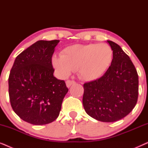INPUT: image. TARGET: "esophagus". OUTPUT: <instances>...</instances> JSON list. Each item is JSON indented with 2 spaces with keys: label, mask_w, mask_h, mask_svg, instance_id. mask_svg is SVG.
I'll return each instance as SVG.
<instances>
[{
  "label": "esophagus",
  "mask_w": 148,
  "mask_h": 148,
  "mask_svg": "<svg viewBox=\"0 0 148 148\" xmlns=\"http://www.w3.org/2000/svg\"><path fill=\"white\" fill-rule=\"evenodd\" d=\"M75 84V81H73V80H67L66 82V86L68 87V88H70V87L72 85H73Z\"/></svg>",
  "instance_id": "1"
}]
</instances>
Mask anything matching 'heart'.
Returning a JSON list of instances; mask_svg holds the SVG:
<instances>
[{"mask_svg": "<svg viewBox=\"0 0 148 148\" xmlns=\"http://www.w3.org/2000/svg\"><path fill=\"white\" fill-rule=\"evenodd\" d=\"M112 59L113 50L108 44H75L64 48L61 55L54 56L52 62L60 75L68 76L77 69L81 78L92 81L106 73Z\"/></svg>", "mask_w": 148, "mask_h": 148, "instance_id": "1", "label": "heart"}]
</instances>
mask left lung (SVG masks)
Masks as SVG:
<instances>
[{
	"label": "left lung",
	"mask_w": 148,
	"mask_h": 148,
	"mask_svg": "<svg viewBox=\"0 0 148 148\" xmlns=\"http://www.w3.org/2000/svg\"><path fill=\"white\" fill-rule=\"evenodd\" d=\"M113 50L111 65L104 75L84 84L83 105L88 115L111 123L130 113L138 98V74L121 46L108 40Z\"/></svg>",
	"instance_id": "1"
}]
</instances>
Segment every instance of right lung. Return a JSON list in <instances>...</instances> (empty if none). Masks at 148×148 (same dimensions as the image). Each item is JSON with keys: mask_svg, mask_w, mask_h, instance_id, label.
I'll use <instances>...</instances> for the list:
<instances>
[{"mask_svg": "<svg viewBox=\"0 0 148 148\" xmlns=\"http://www.w3.org/2000/svg\"><path fill=\"white\" fill-rule=\"evenodd\" d=\"M60 41L39 40L16 57L9 77L12 108L22 120L36 125L53 122L59 115L68 88L54 77L52 57Z\"/></svg>", "mask_w": 148, "mask_h": 148, "instance_id": "obj_1", "label": "right lung"}]
</instances>
